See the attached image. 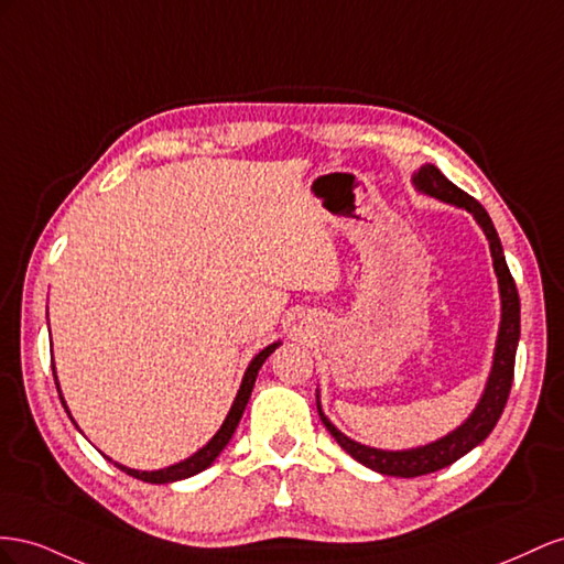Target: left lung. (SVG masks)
Returning <instances> with one entry per match:
<instances>
[{
  "instance_id": "obj_1",
  "label": "left lung",
  "mask_w": 564,
  "mask_h": 564,
  "mask_svg": "<svg viewBox=\"0 0 564 564\" xmlns=\"http://www.w3.org/2000/svg\"><path fill=\"white\" fill-rule=\"evenodd\" d=\"M411 182L415 191L423 193V196L437 198L442 203L468 210L479 224V229L485 231L489 240L491 260H494V273L498 279V295H501V324H498L491 371L485 384V392H481L477 401V406L456 430H452L448 434H444V437L434 440L425 446L388 452V448L366 446L361 442L349 440L347 434H343L328 421V415L324 413V409H321V397L316 390L318 415L321 421H324L326 430L335 437V442L340 444L354 460H359L361 465H366V468H371L380 475H390V477H421V475L437 473L446 468V465L463 458L468 452H473L475 446H479L489 437L491 430L498 423V417H501L506 409L510 384H512V371H514V351H518V343H520V295L510 276V269L506 264L501 238H498L494 221L487 215L485 207H481L473 196H468L463 188L448 182L446 176L430 163L423 165L417 172H413Z\"/></svg>"
}]
</instances>
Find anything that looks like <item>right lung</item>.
Returning a JSON list of instances; mask_svg holds the SVG:
<instances>
[{
	"instance_id": "obj_1",
	"label": "right lung",
	"mask_w": 564,
	"mask_h": 564,
	"mask_svg": "<svg viewBox=\"0 0 564 564\" xmlns=\"http://www.w3.org/2000/svg\"><path fill=\"white\" fill-rule=\"evenodd\" d=\"M279 345H281V340L271 343V345H267L260 354H254L252 361H250L248 368H246L243 380H240V388H238V392H236V399H234V404H231L227 417H224L221 427L215 432V437H213L210 442H207L203 448H198V452L193 454V456H188V458H184V460H180V463H174V465H167V468H160V470H134V468H127V465H122V463H116V460L108 458V456H106V458H108L112 465H116V468H120L122 473L132 475V477H137V479H141V481H151V485H170V481H180V479H186V477H193V475L203 473L205 468H210V465L215 463V458L224 452V446H227L229 440L234 437V432H236V427H238V423H240V417H243V411H246V406H248V399H250L252 388H254L257 373H260L262 364L271 357L273 349H276ZM52 368H54V366H52ZM54 380H56V390H58V397H61V404H63V409H66V413L70 415L66 399H63V394H61V384H58L56 371H54ZM70 421H73V415H70ZM73 423H75V421H73ZM75 427H77V423H75Z\"/></svg>"
}]
</instances>
